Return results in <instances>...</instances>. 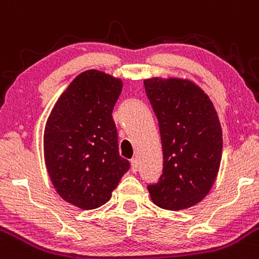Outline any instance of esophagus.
<instances>
[{
    "label": "esophagus",
    "mask_w": 259,
    "mask_h": 259,
    "mask_svg": "<svg viewBox=\"0 0 259 259\" xmlns=\"http://www.w3.org/2000/svg\"><path fill=\"white\" fill-rule=\"evenodd\" d=\"M130 164H132V170L134 171V172H137V171H138V166H139L138 159H132Z\"/></svg>",
    "instance_id": "esophagus-1"
}]
</instances>
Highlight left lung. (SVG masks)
<instances>
[{"label":"left lung","mask_w":259,"mask_h":259,"mask_svg":"<svg viewBox=\"0 0 259 259\" xmlns=\"http://www.w3.org/2000/svg\"><path fill=\"white\" fill-rule=\"evenodd\" d=\"M157 118L164 168L148 185L152 202L179 211L200 202L211 190L222 157V130L209 98L190 80H144Z\"/></svg>","instance_id":"8db88e82"}]
</instances>
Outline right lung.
<instances>
[{
	"label": "right lung",
	"instance_id": "right-lung-1",
	"mask_svg": "<svg viewBox=\"0 0 259 259\" xmlns=\"http://www.w3.org/2000/svg\"><path fill=\"white\" fill-rule=\"evenodd\" d=\"M120 79L91 69L63 92L45 129V161L54 189L83 209L107 203L129 170L119 155L113 109L121 93Z\"/></svg>",
	"mask_w": 259,
	"mask_h": 259
}]
</instances>
